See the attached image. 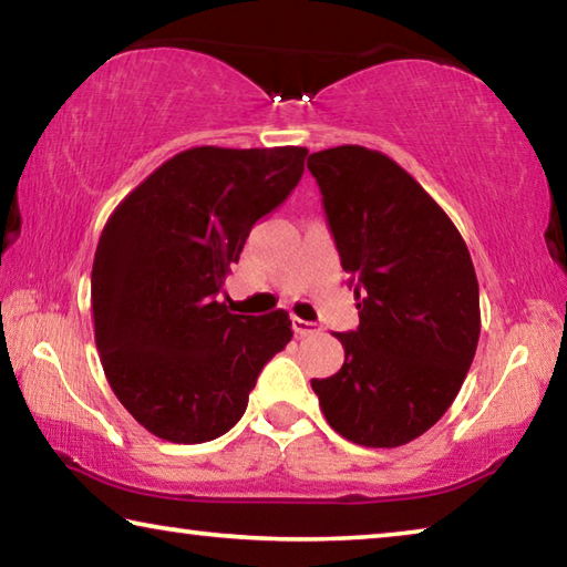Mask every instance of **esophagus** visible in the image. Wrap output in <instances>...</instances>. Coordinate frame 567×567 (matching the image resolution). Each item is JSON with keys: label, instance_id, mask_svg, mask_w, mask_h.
Listing matches in <instances>:
<instances>
[{"label": "esophagus", "instance_id": "esophagus-1", "mask_svg": "<svg viewBox=\"0 0 567 567\" xmlns=\"http://www.w3.org/2000/svg\"><path fill=\"white\" fill-rule=\"evenodd\" d=\"M292 330L300 334V338H307V334H318L320 328L310 320H302V318H292Z\"/></svg>", "mask_w": 567, "mask_h": 567}]
</instances>
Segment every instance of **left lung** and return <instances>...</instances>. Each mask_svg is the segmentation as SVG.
Returning a JSON list of instances; mask_svg holds the SVG:
<instances>
[{
  "label": "left lung",
  "mask_w": 567,
  "mask_h": 567,
  "mask_svg": "<svg viewBox=\"0 0 567 567\" xmlns=\"http://www.w3.org/2000/svg\"><path fill=\"white\" fill-rule=\"evenodd\" d=\"M307 169L360 300L358 330L338 332L342 368L312 390L334 433L364 447L405 445L445 415L475 358L480 292L467 245L382 152L322 150Z\"/></svg>",
  "instance_id": "obj_1"
}]
</instances>
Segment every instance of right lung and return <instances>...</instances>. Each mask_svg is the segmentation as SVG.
Masks as SVG:
<instances>
[{"label": "right lung", "mask_w": 567, "mask_h": 567, "mask_svg": "<svg viewBox=\"0 0 567 567\" xmlns=\"http://www.w3.org/2000/svg\"><path fill=\"white\" fill-rule=\"evenodd\" d=\"M305 157V147L185 150L104 225L94 340L114 395L152 435L182 445L225 435L292 340L285 310L233 315L217 295L249 229L297 187Z\"/></svg>", "instance_id": "obj_1"}]
</instances>
